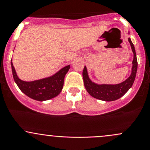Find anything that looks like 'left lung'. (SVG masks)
Returning a JSON list of instances; mask_svg holds the SVG:
<instances>
[{
	"mask_svg": "<svg viewBox=\"0 0 150 150\" xmlns=\"http://www.w3.org/2000/svg\"><path fill=\"white\" fill-rule=\"evenodd\" d=\"M129 42L131 45V47L133 53H134V59L132 61V74L128 79H126L123 82L116 84H97L93 82L89 79L88 75L87 69L84 66L83 70V79L84 84L88 93L93 98L103 101H114L118 99L121 98L129 91L132 87L134 81L135 80L136 75L137 71V54H136L134 45L132 43L130 38H129Z\"/></svg>",
	"mask_w": 150,
	"mask_h": 150,
	"instance_id": "8db88e82",
	"label": "left lung"
}]
</instances>
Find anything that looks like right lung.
Returning <instances> with one entry per match:
<instances>
[{
    "label": "right lung",
    "mask_w": 150,
    "mask_h": 150,
    "mask_svg": "<svg viewBox=\"0 0 150 150\" xmlns=\"http://www.w3.org/2000/svg\"><path fill=\"white\" fill-rule=\"evenodd\" d=\"M11 65L13 79L20 90L29 98L38 101H45L58 96L62 91L65 76L70 69V65H69L50 76L32 81H25L18 78L12 60Z\"/></svg>",
    "instance_id": "1"
}]
</instances>
